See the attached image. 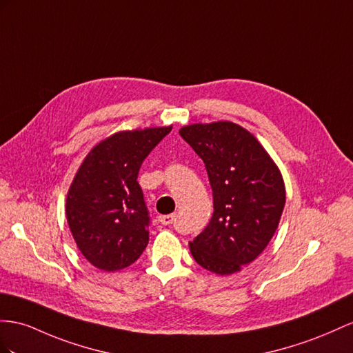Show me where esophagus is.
<instances>
[{"instance_id": "34e87169", "label": "esophagus", "mask_w": 353, "mask_h": 353, "mask_svg": "<svg viewBox=\"0 0 353 353\" xmlns=\"http://www.w3.org/2000/svg\"><path fill=\"white\" fill-rule=\"evenodd\" d=\"M176 218H177V216L174 213H171V214H162V216H159L158 221L162 225H171V223L176 222Z\"/></svg>"}]
</instances>
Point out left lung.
<instances>
[{
	"label": "left lung",
	"mask_w": 353,
	"mask_h": 353,
	"mask_svg": "<svg viewBox=\"0 0 353 353\" xmlns=\"http://www.w3.org/2000/svg\"><path fill=\"white\" fill-rule=\"evenodd\" d=\"M179 134L204 161L213 191L212 219L189 249L212 273H237L263 254L279 227L282 173L255 135L234 122L192 123Z\"/></svg>",
	"instance_id": "left-lung-1"
}]
</instances>
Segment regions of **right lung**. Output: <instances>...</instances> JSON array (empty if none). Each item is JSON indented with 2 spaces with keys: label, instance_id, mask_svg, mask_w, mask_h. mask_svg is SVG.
Wrapping results in <instances>:
<instances>
[{
  "label": "right lung",
  "instance_id": "right-lung-1",
  "mask_svg": "<svg viewBox=\"0 0 353 353\" xmlns=\"http://www.w3.org/2000/svg\"><path fill=\"white\" fill-rule=\"evenodd\" d=\"M173 126L119 131L99 141L70 185L65 214L79 250L94 267L117 271L149 243V212L137 182L150 150Z\"/></svg>",
  "mask_w": 353,
  "mask_h": 353
}]
</instances>
